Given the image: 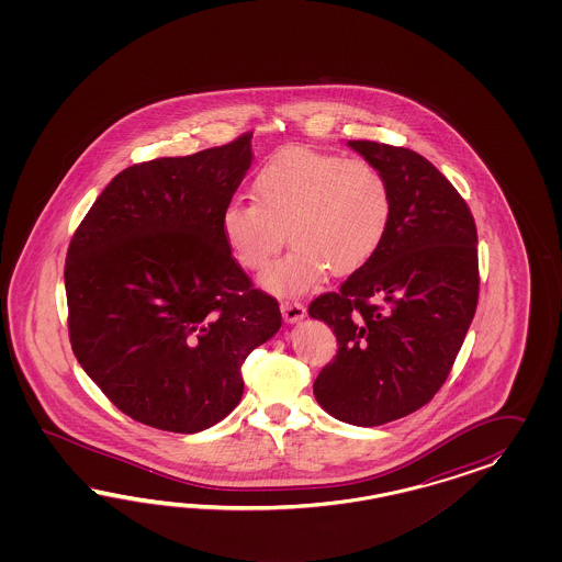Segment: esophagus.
Wrapping results in <instances>:
<instances>
[{
	"mask_svg": "<svg viewBox=\"0 0 562 562\" xmlns=\"http://www.w3.org/2000/svg\"><path fill=\"white\" fill-rule=\"evenodd\" d=\"M280 308H282L284 322H289V324H296V322H301L306 315L305 305L299 303V301H284V303L280 305Z\"/></svg>",
	"mask_w": 562,
	"mask_h": 562,
	"instance_id": "1",
	"label": "esophagus"
}]
</instances>
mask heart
Returning <instances> with one entry per match:
<instances>
[{
	"label": "heart",
	"instance_id": "1",
	"mask_svg": "<svg viewBox=\"0 0 562 562\" xmlns=\"http://www.w3.org/2000/svg\"><path fill=\"white\" fill-rule=\"evenodd\" d=\"M254 204L231 202L221 235L240 268L261 272L284 245L294 247L263 276L280 294L313 289L325 272L348 276L367 266L387 237L392 188L364 158L294 148L276 154L251 179Z\"/></svg>",
	"mask_w": 562,
	"mask_h": 562
}]
</instances>
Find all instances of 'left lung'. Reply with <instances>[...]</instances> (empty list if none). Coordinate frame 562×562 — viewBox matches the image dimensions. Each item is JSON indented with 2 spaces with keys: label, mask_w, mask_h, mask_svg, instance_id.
Listing matches in <instances>:
<instances>
[{
  "label": "left lung",
  "mask_w": 562,
  "mask_h": 562,
  "mask_svg": "<svg viewBox=\"0 0 562 562\" xmlns=\"http://www.w3.org/2000/svg\"><path fill=\"white\" fill-rule=\"evenodd\" d=\"M348 146L390 181L392 222L376 256L308 305L338 338L313 393L341 423L379 426L423 408L451 371L476 313L477 233L425 156L367 139Z\"/></svg>",
  "instance_id": "8db88e82"
}]
</instances>
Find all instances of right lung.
<instances>
[{"label": "right lung", "mask_w": 562, "mask_h": 562, "mask_svg": "<svg viewBox=\"0 0 562 562\" xmlns=\"http://www.w3.org/2000/svg\"><path fill=\"white\" fill-rule=\"evenodd\" d=\"M251 137L121 170L69 243L71 350L142 425L191 435L221 423L240 402V364L282 325L221 235Z\"/></svg>", "instance_id": "1"}]
</instances>
